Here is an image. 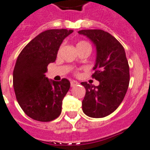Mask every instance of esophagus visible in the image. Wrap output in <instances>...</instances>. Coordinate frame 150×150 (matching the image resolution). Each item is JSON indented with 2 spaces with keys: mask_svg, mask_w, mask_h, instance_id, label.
<instances>
[{
  "mask_svg": "<svg viewBox=\"0 0 150 150\" xmlns=\"http://www.w3.org/2000/svg\"><path fill=\"white\" fill-rule=\"evenodd\" d=\"M79 84V82H77V81H75V80H73V81H71V86L73 87L75 86H76V85Z\"/></svg>",
  "mask_w": 150,
  "mask_h": 150,
  "instance_id": "obj_1",
  "label": "esophagus"
}]
</instances>
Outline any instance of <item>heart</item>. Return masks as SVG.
<instances>
[{
  "instance_id": "1",
  "label": "heart",
  "mask_w": 150,
  "mask_h": 150,
  "mask_svg": "<svg viewBox=\"0 0 150 150\" xmlns=\"http://www.w3.org/2000/svg\"><path fill=\"white\" fill-rule=\"evenodd\" d=\"M83 44H88L89 45V43H87V42H86V41H80V42H79V43H77V47L78 46H79V45H83Z\"/></svg>"
}]
</instances>
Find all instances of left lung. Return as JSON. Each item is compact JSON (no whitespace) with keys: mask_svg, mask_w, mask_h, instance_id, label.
I'll list each match as a JSON object with an SVG mask.
<instances>
[{"mask_svg":"<svg viewBox=\"0 0 150 150\" xmlns=\"http://www.w3.org/2000/svg\"><path fill=\"white\" fill-rule=\"evenodd\" d=\"M94 43L96 49L95 72L92 77L100 82L97 86L81 84L86 89L82 110L87 116L100 118L109 115L119 107L128 90L129 65L123 46L109 33L101 29L78 32Z\"/></svg>","mask_w":150,"mask_h":150,"instance_id":"8db88e82","label":"left lung"}]
</instances>
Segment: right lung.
I'll return each instance as SVG.
<instances>
[{"instance_id": "right-lung-1", "label": "right lung", "mask_w": 150, "mask_h": 150, "mask_svg": "<svg viewBox=\"0 0 150 150\" xmlns=\"http://www.w3.org/2000/svg\"><path fill=\"white\" fill-rule=\"evenodd\" d=\"M73 30L49 29L32 40L21 51L13 71V86L18 104L25 114L43 122L53 121L61 113L62 100L70 82L46 77L47 66L56 61L57 51Z\"/></svg>"}]
</instances>
